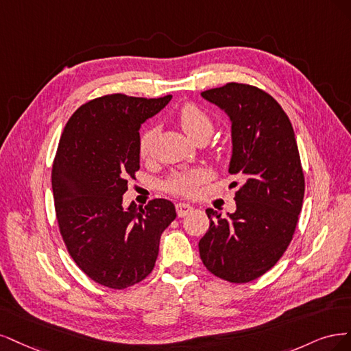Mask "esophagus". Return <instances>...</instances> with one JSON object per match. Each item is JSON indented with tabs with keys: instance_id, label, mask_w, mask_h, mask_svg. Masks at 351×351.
Instances as JSON below:
<instances>
[{
	"instance_id": "obj_1",
	"label": "esophagus",
	"mask_w": 351,
	"mask_h": 351,
	"mask_svg": "<svg viewBox=\"0 0 351 351\" xmlns=\"http://www.w3.org/2000/svg\"><path fill=\"white\" fill-rule=\"evenodd\" d=\"M192 208L189 204H186V202H178L176 204V213H178V216L179 217H185V216H188L189 213H192Z\"/></svg>"
}]
</instances>
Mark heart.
Returning <instances> with one entry per match:
<instances>
[{
    "label": "heart",
    "mask_w": 351,
    "mask_h": 351,
    "mask_svg": "<svg viewBox=\"0 0 351 351\" xmlns=\"http://www.w3.org/2000/svg\"><path fill=\"white\" fill-rule=\"evenodd\" d=\"M176 119L180 128L191 140L198 137H210L213 132V119L204 109L195 104H185L176 112ZM156 138V130L147 128L140 137V154L141 157H149L153 152V143ZM204 179V172L199 169L194 171L175 173L167 182L169 191L180 195H192L197 191L198 185Z\"/></svg>",
    "instance_id": "heart-1"
}]
</instances>
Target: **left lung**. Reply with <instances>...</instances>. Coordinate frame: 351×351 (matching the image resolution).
Returning <instances> with one entry per match:
<instances>
[{
  "label": "left lung",
  "mask_w": 351,
  "mask_h": 351,
  "mask_svg": "<svg viewBox=\"0 0 351 351\" xmlns=\"http://www.w3.org/2000/svg\"><path fill=\"white\" fill-rule=\"evenodd\" d=\"M201 96L232 123L229 173L239 185L236 211L208 208L210 228L198 243L206 268L230 282L261 277L286 252L304 195L295 131L282 108L264 90L228 83Z\"/></svg>",
  "instance_id": "left-lung-1"
}]
</instances>
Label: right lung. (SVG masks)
Returning a JSON list of instances; mask_svg holds the SVG:
<instances>
[{
    "mask_svg": "<svg viewBox=\"0 0 351 351\" xmlns=\"http://www.w3.org/2000/svg\"><path fill=\"white\" fill-rule=\"evenodd\" d=\"M108 95L66 122L52 167L62 239L75 264L99 285L127 289L152 273L163 230L176 211L169 199L122 204L140 169V127L171 101Z\"/></svg>",
    "mask_w": 351,
    "mask_h": 351,
    "instance_id": "add662e5",
    "label": "right lung"
}]
</instances>
